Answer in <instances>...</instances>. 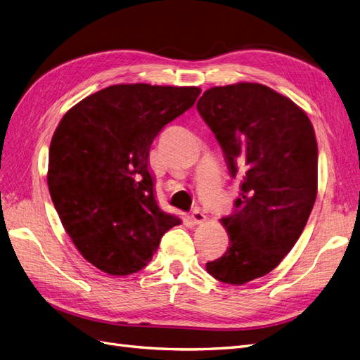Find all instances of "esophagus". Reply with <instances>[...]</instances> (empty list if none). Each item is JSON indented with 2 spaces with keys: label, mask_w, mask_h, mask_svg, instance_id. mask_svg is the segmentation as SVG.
I'll return each instance as SVG.
<instances>
[{
  "label": "esophagus",
  "mask_w": 360,
  "mask_h": 360,
  "mask_svg": "<svg viewBox=\"0 0 360 360\" xmlns=\"http://www.w3.org/2000/svg\"><path fill=\"white\" fill-rule=\"evenodd\" d=\"M205 219H207V217H205L204 212L200 209V207H197V209L192 212V221H193V224H197V225L202 224Z\"/></svg>",
  "instance_id": "esophagus-1"
}]
</instances>
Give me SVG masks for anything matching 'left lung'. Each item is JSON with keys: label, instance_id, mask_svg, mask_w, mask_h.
I'll return each instance as SVG.
<instances>
[{"label": "left lung", "instance_id": "obj_1", "mask_svg": "<svg viewBox=\"0 0 360 360\" xmlns=\"http://www.w3.org/2000/svg\"><path fill=\"white\" fill-rule=\"evenodd\" d=\"M197 110L240 179L236 210L221 219L230 246L205 269L243 285L274 270L307 225L317 198V139L307 112L263 84L213 86Z\"/></svg>", "mask_w": 360, "mask_h": 360}]
</instances>
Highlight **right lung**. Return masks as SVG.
Returning <instances> with one entry per match:
<instances>
[{
    "label": "right lung",
    "mask_w": 360,
    "mask_h": 360,
    "mask_svg": "<svg viewBox=\"0 0 360 360\" xmlns=\"http://www.w3.org/2000/svg\"><path fill=\"white\" fill-rule=\"evenodd\" d=\"M198 86L118 84L64 114L49 147L48 186L64 230L105 274L146 267L181 221L160 210L148 153L163 126L193 106Z\"/></svg>",
    "instance_id": "1"
}]
</instances>
